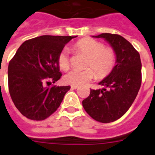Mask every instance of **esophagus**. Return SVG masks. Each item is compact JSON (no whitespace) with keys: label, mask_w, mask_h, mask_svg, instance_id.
<instances>
[{"label":"esophagus","mask_w":155,"mask_h":155,"mask_svg":"<svg viewBox=\"0 0 155 155\" xmlns=\"http://www.w3.org/2000/svg\"><path fill=\"white\" fill-rule=\"evenodd\" d=\"M71 89H76L78 88V86L77 85H71Z\"/></svg>","instance_id":"obj_1"}]
</instances>
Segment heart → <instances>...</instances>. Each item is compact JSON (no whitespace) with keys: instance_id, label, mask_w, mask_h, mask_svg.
I'll list each match as a JSON object with an SVG mask.
<instances>
[{"instance_id":"heart-1","label":"heart","mask_w":155,"mask_h":155,"mask_svg":"<svg viewBox=\"0 0 155 155\" xmlns=\"http://www.w3.org/2000/svg\"><path fill=\"white\" fill-rule=\"evenodd\" d=\"M75 52L87 56L85 66L90 67L84 70H72L65 75L67 83L72 85H83L92 80L95 73L99 78H104L112 71L115 63V54L110 48L104 47L99 41L91 38H84L73 46ZM58 64L60 69L68 71L70 68L68 51L63 50L58 56Z\"/></svg>"}]
</instances>
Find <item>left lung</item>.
<instances>
[{"label": "left lung", "instance_id": "obj_1", "mask_svg": "<svg viewBox=\"0 0 155 155\" xmlns=\"http://www.w3.org/2000/svg\"><path fill=\"white\" fill-rule=\"evenodd\" d=\"M92 37L104 39L111 46L115 66L99 83L104 88L91 89L89 96L82 104L92 119L107 123L121 118L134 101L142 82V64L139 52L123 36L102 33Z\"/></svg>", "mask_w": 155, "mask_h": 155}]
</instances>
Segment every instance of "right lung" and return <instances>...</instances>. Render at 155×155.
Returning <instances> with one entry per match:
<instances>
[{"mask_svg": "<svg viewBox=\"0 0 155 155\" xmlns=\"http://www.w3.org/2000/svg\"><path fill=\"white\" fill-rule=\"evenodd\" d=\"M75 37L41 36L25 41L17 49L8 64V91L24 116L44 120L60 107L71 87L48 84L61 77L58 56L65 45Z\"/></svg>", "mask_w": 155, "mask_h": 155, "instance_id": "obj_1", "label": "right lung"}]
</instances>
